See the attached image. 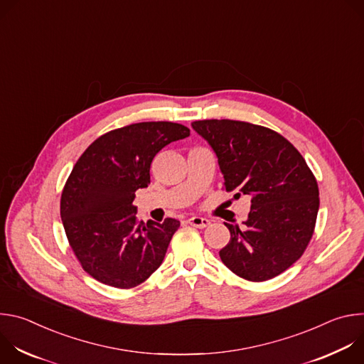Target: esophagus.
<instances>
[{
  "mask_svg": "<svg viewBox=\"0 0 364 364\" xmlns=\"http://www.w3.org/2000/svg\"><path fill=\"white\" fill-rule=\"evenodd\" d=\"M187 223L194 226V228H197V229H204V228H207V226L210 225V220L205 219V218H200V216H193V218H190L187 220Z\"/></svg>",
  "mask_w": 364,
  "mask_h": 364,
  "instance_id": "esophagus-1",
  "label": "esophagus"
}]
</instances>
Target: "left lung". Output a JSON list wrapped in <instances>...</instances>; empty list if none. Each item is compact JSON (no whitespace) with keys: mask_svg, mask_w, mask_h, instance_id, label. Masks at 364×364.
I'll return each instance as SVG.
<instances>
[{"mask_svg":"<svg viewBox=\"0 0 364 364\" xmlns=\"http://www.w3.org/2000/svg\"><path fill=\"white\" fill-rule=\"evenodd\" d=\"M193 129L218 155L226 191L250 197L245 228L225 223L229 243L219 252L237 277L262 282L295 264L313 237L318 184L299 151L281 134L242 121L204 119Z\"/></svg>","mask_w":364,"mask_h":364,"instance_id":"obj_1","label":"left lung"}]
</instances>
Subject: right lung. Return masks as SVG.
Wrapping results in <instances>:
<instances>
[{
  "label": "right lung",
  "instance_id": "right-lung-1",
  "mask_svg": "<svg viewBox=\"0 0 364 364\" xmlns=\"http://www.w3.org/2000/svg\"><path fill=\"white\" fill-rule=\"evenodd\" d=\"M190 135L174 122H139L103 134L75 164L62 193L60 216L72 250L96 281L129 289L163 264L180 222L136 219L135 191L149 184L157 152Z\"/></svg>",
  "mask_w": 364,
  "mask_h": 364
}]
</instances>
